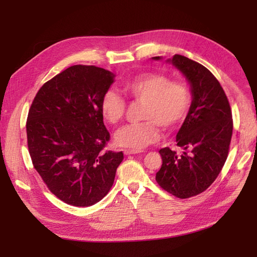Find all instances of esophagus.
<instances>
[{"mask_svg": "<svg viewBox=\"0 0 257 257\" xmlns=\"http://www.w3.org/2000/svg\"><path fill=\"white\" fill-rule=\"evenodd\" d=\"M143 151H139V150H124V154L125 155H131V154H137V153H141Z\"/></svg>", "mask_w": 257, "mask_h": 257, "instance_id": "1", "label": "esophagus"}]
</instances>
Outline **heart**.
I'll list each match as a JSON object with an SVG mask.
<instances>
[{
    "instance_id": "b5f03b06",
    "label": "heart",
    "mask_w": 257,
    "mask_h": 257,
    "mask_svg": "<svg viewBox=\"0 0 257 257\" xmlns=\"http://www.w3.org/2000/svg\"><path fill=\"white\" fill-rule=\"evenodd\" d=\"M123 91L135 102L144 103L139 123L130 124L116 132L115 143L121 147L141 150L160 138V127L166 131L178 127L189 114L192 95L188 84L170 80L167 75L146 72L123 82ZM104 118L111 124L119 123L126 110L123 97L107 90L100 102Z\"/></svg>"
}]
</instances>
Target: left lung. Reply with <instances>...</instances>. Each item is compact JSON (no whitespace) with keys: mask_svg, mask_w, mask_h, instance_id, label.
<instances>
[{"mask_svg":"<svg viewBox=\"0 0 257 257\" xmlns=\"http://www.w3.org/2000/svg\"><path fill=\"white\" fill-rule=\"evenodd\" d=\"M167 62L188 79L193 99L176 137L183 151L178 154L168 147L160 150L163 164L155 180L163 190L183 199L206 191L221 173L231 141L232 115L226 94L208 68L180 54Z\"/></svg>","mask_w":257,"mask_h":257,"instance_id":"obj_1","label":"left lung"}]
</instances>
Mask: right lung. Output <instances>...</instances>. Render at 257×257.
Returning <instances> with one entry per match:
<instances>
[{
  "label": "right lung",
  "mask_w": 257,
  "mask_h": 257,
  "mask_svg": "<svg viewBox=\"0 0 257 257\" xmlns=\"http://www.w3.org/2000/svg\"><path fill=\"white\" fill-rule=\"evenodd\" d=\"M114 75L73 65L43 84L27 120L31 160L49 191L64 203L88 207L103 199L123 153L105 151L110 134L100 102Z\"/></svg>",
  "instance_id": "right-lung-1"
}]
</instances>
